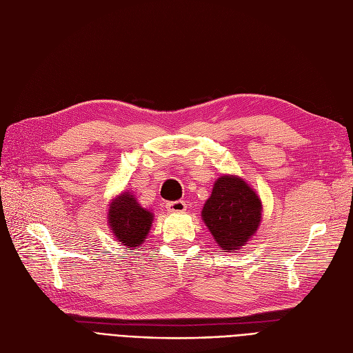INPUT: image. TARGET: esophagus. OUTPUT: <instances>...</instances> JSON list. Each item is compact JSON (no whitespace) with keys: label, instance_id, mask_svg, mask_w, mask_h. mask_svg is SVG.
<instances>
[{"label":"esophagus","instance_id":"34e87169","mask_svg":"<svg viewBox=\"0 0 353 353\" xmlns=\"http://www.w3.org/2000/svg\"><path fill=\"white\" fill-rule=\"evenodd\" d=\"M166 210L170 213H181V212L187 210V205L183 200L169 201V203H166Z\"/></svg>","mask_w":353,"mask_h":353}]
</instances>
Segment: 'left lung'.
Listing matches in <instances>:
<instances>
[{"label":"left lung","mask_w":353,"mask_h":353,"mask_svg":"<svg viewBox=\"0 0 353 353\" xmlns=\"http://www.w3.org/2000/svg\"><path fill=\"white\" fill-rule=\"evenodd\" d=\"M201 219L222 250L237 252L259 228L262 201L240 176L222 175L203 206Z\"/></svg>","instance_id":"obj_1"}]
</instances>
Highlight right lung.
<instances>
[{
    "instance_id": "1",
    "label": "right lung",
    "mask_w": 353,
    "mask_h": 353,
    "mask_svg": "<svg viewBox=\"0 0 353 353\" xmlns=\"http://www.w3.org/2000/svg\"><path fill=\"white\" fill-rule=\"evenodd\" d=\"M108 221L119 244L125 245L126 250H134L144 243L150 231L153 213L144 209L130 191H123L121 196L112 200Z\"/></svg>"
}]
</instances>
